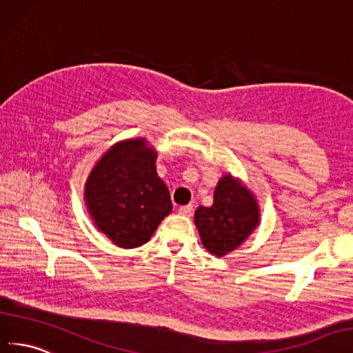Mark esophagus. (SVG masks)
<instances>
[{"instance_id": "1", "label": "esophagus", "mask_w": 353, "mask_h": 353, "mask_svg": "<svg viewBox=\"0 0 353 353\" xmlns=\"http://www.w3.org/2000/svg\"><path fill=\"white\" fill-rule=\"evenodd\" d=\"M179 213L182 214V216L190 217V216H192V213H194V205H190V204H188V205H182V207L179 208Z\"/></svg>"}]
</instances>
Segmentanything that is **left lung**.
I'll return each instance as SVG.
<instances>
[{"label":"left lung","mask_w":353,"mask_h":353,"mask_svg":"<svg viewBox=\"0 0 353 353\" xmlns=\"http://www.w3.org/2000/svg\"><path fill=\"white\" fill-rule=\"evenodd\" d=\"M257 223L259 207L254 196L229 174L217 183L213 205H201L195 211L203 245L217 257L243 244Z\"/></svg>","instance_id":"8db88e82"}]
</instances>
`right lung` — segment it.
<instances>
[{
  "mask_svg": "<svg viewBox=\"0 0 353 353\" xmlns=\"http://www.w3.org/2000/svg\"><path fill=\"white\" fill-rule=\"evenodd\" d=\"M155 161L157 154L146 148L145 140H125L108 150L87 180L88 211L96 226L118 247L148 243L173 210Z\"/></svg>",
  "mask_w": 353,
  "mask_h": 353,
  "instance_id": "obj_1",
  "label": "right lung"
}]
</instances>
